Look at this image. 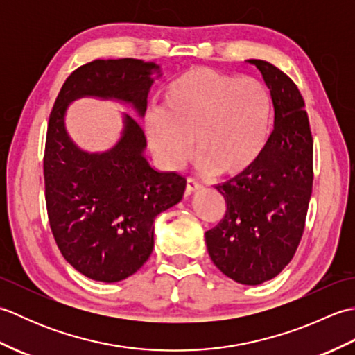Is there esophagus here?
I'll return each mask as SVG.
<instances>
[{"label": "esophagus", "instance_id": "1", "mask_svg": "<svg viewBox=\"0 0 355 355\" xmlns=\"http://www.w3.org/2000/svg\"><path fill=\"white\" fill-rule=\"evenodd\" d=\"M201 187L202 186L195 178H187V182H186V195H191L193 192H197V191L201 189Z\"/></svg>", "mask_w": 355, "mask_h": 355}]
</instances>
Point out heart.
I'll use <instances>...</instances> for the list:
<instances>
[{"label": "heart", "mask_w": 355, "mask_h": 355, "mask_svg": "<svg viewBox=\"0 0 355 355\" xmlns=\"http://www.w3.org/2000/svg\"><path fill=\"white\" fill-rule=\"evenodd\" d=\"M271 117L273 102L262 82L192 67L164 88L162 108L146 112L145 132L164 169L182 168L195 143L201 171L233 177L258 162Z\"/></svg>", "instance_id": "b5f03b06"}]
</instances>
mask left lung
<instances>
[{"instance_id":"1","label":"left lung","mask_w":355,"mask_h":355,"mask_svg":"<svg viewBox=\"0 0 355 355\" xmlns=\"http://www.w3.org/2000/svg\"><path fill=\"white\" fill-rule=\"evenodd\" d=\"M254 65L270 89L275 128L250 169L218 184L227 210L206 232L209 256L238 284L259 285L285 268L300 243L313 191V137L305 102L285 73Z\"/></svg>"}]
</instances>
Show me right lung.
I'll list each match as a JSON object with an SVG mask.
<instances>
[{
    "label": "right lung",
    "mask_w": 355,
    "mask_h": 355,
    "mask_svg": "<svg viewBox=\"0 0 355 355\" xmlns=\"http://www.w3.org/2000/svg\"><path fill=\"white\" fill-rule=\"evenodd\" d=\"M160 76L154 62L96 59L70 74L50 114L44 155L50 227L65 261L93 281H123L148 261L155 216L182 201L186 178L150 166L145 132L130 114H120L114 146L89 153L69 134L67 111L93 97L123 103L141 117Z\"/></svg>",
    "instance_id": "obj_1"
}]
</instances>
